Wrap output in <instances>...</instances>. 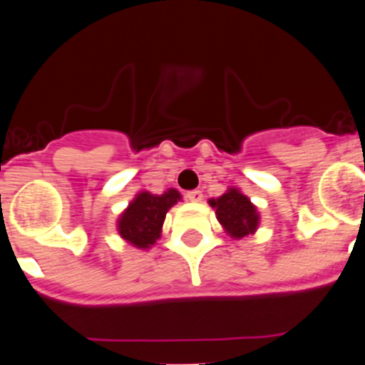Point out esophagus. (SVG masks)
<instances>
[{
    "mask_svg": "<svg viewBox=\"0 0 365 365\" xmlns=\"http://www.w3.org/2000/svg\"><path fill=\"white\" fill-rule=\"evenodd\" d=\"M187 200L194 201V203H200V201H203V192L201 190H189L187 192Z\"/></svg>",
    "mask_w": 365,
    "mask_h": 365,
    "instance_id": "1",
    "label": "esophagus"
}]
</instances>
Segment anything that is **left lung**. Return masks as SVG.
I'll return each instance as SVG.
<instances>
[{
  "mask_svg": "<svg viewBox=\"0 0 365 365\" xmlns=\"http://www.w3.org/2000/svg\"><path fill=\"white\" fill-rule=\"evenodd\" d=\"M208 203L215 208L217 220L233 240H242L254 235L259 227V212L237 187H230L222 196L210 200Z\"/></svg>",
  "mask_w": 365,
  "mask_h": 365,
  "instance_id": "1",
  "label": "left lung"
}]
</instances>
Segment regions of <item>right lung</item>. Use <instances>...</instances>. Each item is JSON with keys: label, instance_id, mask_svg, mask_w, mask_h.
I'll return each mask as SVG.
<instances>
[{"label": "right lung", "instance_id": "add662e5", "mask_svg": "<svg viewBox=\"0 0 365 365\" xmlns=\"http://www.w3.org/2000/svg\"><path fill=\"white\" fill-rule=\"evenodd\" d=\"M178 201L182 196L176 189H168L164 194L141 190L118 217V235L135 249H150L160 238L165 213Z\"/></svg>", "mask_w": 365, "mask_h": 365}]
</instances>
